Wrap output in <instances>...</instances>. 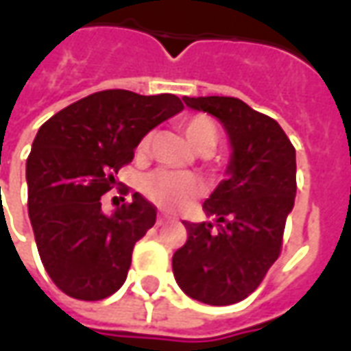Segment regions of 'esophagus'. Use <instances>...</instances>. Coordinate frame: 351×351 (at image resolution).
I'll list each match as a JSON object with an SVG mask.
<instances>
[{
    "instance_id": "obj_1",
    "label": "esophagus",
    "mask_w": 351,
    "mask_h": 351,
    "mask_svg": "<svg viewBox=\"0 0 351 351\" xmlns=\"http://www.w3.org/2000/svg\"><path fill=\"white\" fill-rule=\"evenodd\" d=\"M169 221V218L167 216H158V220H156V226H158V228H161V226H165V223H167Z\"/></svg>"
}]
</instances>
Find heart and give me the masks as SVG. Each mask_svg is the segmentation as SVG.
<instances>
[{
	"mask_svg": "<svg viewBox=\"0 0 351 351\" xmlns=\"http://www.w3.org/2000/svg\"><path fill=\"white\" fill-rule=\"evenodd\" d=\"M182 130L190 145L199 154L213 152L218 145V131L210 118L206 116H191L182 122ZM148 145V137L141 143V148ZM146 197L154 201L156 205L169 208V210H180L190 205L193 199L201 193V184L195 176L182 175V173H171V171H156L148 175L143 182Z\"/></svg>",
	"mask_w": 351,
	"mask_h": 351,
	"instance_id": "obj_1",
	"label": "heart"
}]
</instances>
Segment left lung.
Instances as JSON below:
<instances>
[{
    "label": "left lung",
    "instance_id": "left-lung-1",
    "mask_svg": "<svg viewBox=\"0 0 351 351\" xmlns=\"http://www.w3.org/2000/svg\"><path fill=\"white\" fill-rule=\"evenodd\" d=\"M214 116L228 133V178L203 203L213 221H182L188 241L173 256V274L195 301L226 306L246 299L278 259L295 203V148L276 120L237 97H182Z\"/></svg>",
    "mask_w": 351,
    "mask_h": 351
}]
</instances>
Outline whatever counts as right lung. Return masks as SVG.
Returning <instances> with one entry per match:
<instances>
[{
  "label": "right lung",
  "instance_id": "1",
  "mask_svg": "<svg viewBox=\"0 0 351 351\" xmlns=\"http://www.w3.org/2000/svg\"><path fill=\"white\" fill-rule=\"evenodd\" d=\"M182 108L173 93L105 90L39 128L26 163L27 213L43 265L69 297L101 301L125 282L133 246L156 223V206L133 193L130 205L105 214L101 195L146 133Z\"/></svg>",
  "mask_w": 351,
  "mask_h": 351
}]
</instances>
